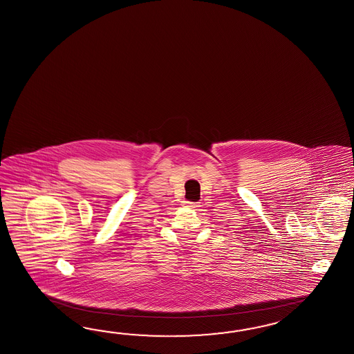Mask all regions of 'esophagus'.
Wrapping results in <instances>:
<instances>
[{
	"mask_svg": "<svg viewBox=\"0 0 354 354\" xmlns=\"http://www.w3.org/2000/svg\"><path fill=\"white\" fill-rule=\"evenodd\" d=\"M184 205H185L187 207L189 208L199 207V203H197V202H189V201H185V202H184Z\"/></svg>",
	"mask_w": 354,
	"mask_h": 354,
	"instance_id": "obj_1",
	"label": "esophagus"
}]
</instances>
